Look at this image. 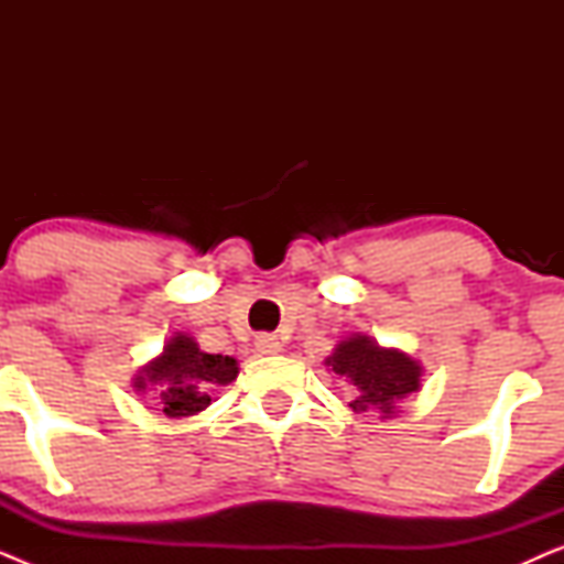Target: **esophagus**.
Here are the masks:
<instances>
[{
	"mask_svg": "<svg viewBox=\"0 0 564 564\" xmlns=\"http://www.w3.org/2000/svg\"><path fill=\"white\" fill-rule=\"evenodd\" d=\"M257 351L259 354H280L282 341L274 334H259L257 336Z\"/></svg>",
	"mask_w": 564,
	"mask_h": 564,
	"instance_id": "34e87169",
	"label": "esophagus"
}]
</instances>
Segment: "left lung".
I'll use <instances>...</instances> for the list:
<instances>
[{"instance_id":"1","label":"left lung","mask_w":564,"mask_h":564,"mask_svg":"<svg viewBox=\"0 0 564 564\" xmlns=\"http://www.w3.org/2000/svg\"><path fill=\"white\" fill-rule=\"evenodd\" d=\"M326 367L357 388V395L349 403L354 411L365 413L377 408L384 415L395 413V403L421 388L423 372L419 361L405 351L384 349L375 338L361 334L336 344Z\"/></svg>"}]
</instances>
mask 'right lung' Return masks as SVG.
Listing matches in <instances>:
<instances>
[{
	"label": "right lung",
	"instance_id": "right-lung-1",
	"mask_svg": "<svg viewBox=\"0 0 564 564\" xmlns=\"http://www.w3.org/2000/svg\"><path fill=\"white\" fill-rule=\"evenodd\" d=\"M238 361L223 354H207L187 334H176L161 351L135 375L138 392L156 390L159 405L169 419H187L210 405V392L218 384L234 382Z\"/></svg>",
	"mask_w": 564,
	"mask_h": 564
}]
</instances>
